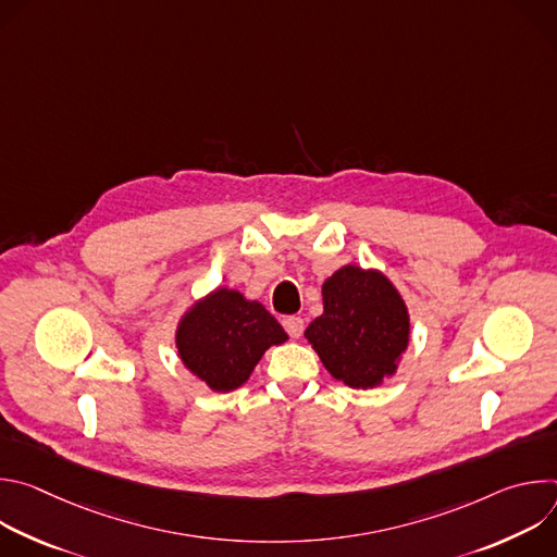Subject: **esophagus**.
I'll return each instance as SVG.
<instances>
[{
  "label": "esophagus",
  "instance_id": "esophagus-1",
  "mask_svg": "<svg viewBox=\"0 0 557 557\" xmlns=\"http://www.w3.org/2000/svg\"><path fill=\"white\" fill-rule=\"evenodd\" d=\"M282 324H284V331H286L293 339L301 337V333H304V320H301V317L290 314V317H286V320H284Z\"/></svg>",
  "mask_w": 557,
  "mask_h": 557
}]
</instances>
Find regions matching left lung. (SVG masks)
I'll return each mask as SVG.
<instances>
[{"mask_svg":"<svg viewBox=\"0 0 557 557\" xmlns=\"http://www.w3.org/2000/svg\"><path fill=\"white\" fill-rule=\"evenodd\" d=\"M324 312L304 337L326 370L350 387H376L392 376L410 342L404 297L379 271L355 264L335 271L322 286Z\"/></svg>","mask_w":557,"mask_h":557,"instance_id":"1","label":"left lung"}]
</instances>
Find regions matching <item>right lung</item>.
Here are the masks:
<instances>
[{
	"instance_id": "add662e5",
	"label": "right lung",
	"mask_w": 557,
	"mask_h": 557,
	"mask_svg": "<svg viewBox=\"0 0 557 557\" xmlns=\"http://www.w3.org/2000/svg\"><path fill=\"white\" fill-rule=\"evenodd\" d=\"M288 339L275 317L243 293L215 288L196 301L176 331V348L189 372L213 392L240 387L271 346Z\"/></svg>"
}]
</instances>
